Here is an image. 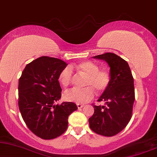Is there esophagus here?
Segmentation results:
<instances>
[{"instance_id":"obj_1","label":"esophagus","mask_w":157,"mask_h":157,"mask_svg":"<svg viewBox=\"0 0 157 157\" xmlns=\"http://www.w3.org/2000/svg\"><path fill=\"white\" fill-rule=\"evenodd\" d=\"M76 106H77V107H78V109H81V108H82V107H83V106H84V105L81 104H77Z\"/></svg>"}]
</instances>
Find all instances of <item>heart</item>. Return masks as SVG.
Wrapping results in <instances>:
<instances>
[{
    "label": "heart",
    "instance_id": "obj_1",
    "mask_svg": "<svg viewBox=\"0 0 157 157\" xmlns=\"http://www.w3.org/2000/svg\"><path fill=\"white\" fill-rule=\"evenodd\" d=\"M76 70L78 74L85 76L84 86L83 89L73 88L63 94L64 99L68 101L85 104L94 96L96 90L98 93H102L109 87L111 82V74L107 70L99 69L95 62L84 61L76 64L66 66L59 75V81L63 87H66L71 83Z\"/></svg>",
    "mask_w": 157,
    "mask_h": 157
}]
</instances>
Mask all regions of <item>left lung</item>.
Masks as SVG:
<instances>
[{
  "label": "left lung",
  "instance_id": "8db88e82",
  "mask_svg": "<svg viewBox=\"0 0 157 157\" xmlns=\"http://www.w3.org/2000/svg\"><path fill=\"white\" fill-rule=\"evenodd\" d=\"M93 58L109 64L111 82L98 99L105 106L93 105L94 113L89 119V126L96 134L112 136L121 132L132 118L135 100L134 78L127 62L115 53H105Z\"/></svg>",
  "mask_w": 157,
  "mask_h": 157
}]
</instances>
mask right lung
Masks as SVG:
<instances>
[{"label": "right lung", "instance_id": "obj_1", "mask_svg": "<svg viewBox=\"0 0 157 157\" xmlns=\"http://www.w3.org/2000/svg\"><path fill=\"white\" fill-rule=\"evenodd\" d=\"M67 63L41 56L27 64L18 82V106L30 130L43 139L61 136L68 127V118L78 107L73 102L54 103L61 97L59 75Z\"/></svg>", "mask_w": 157, "mask_h": 157}]
</instances>
